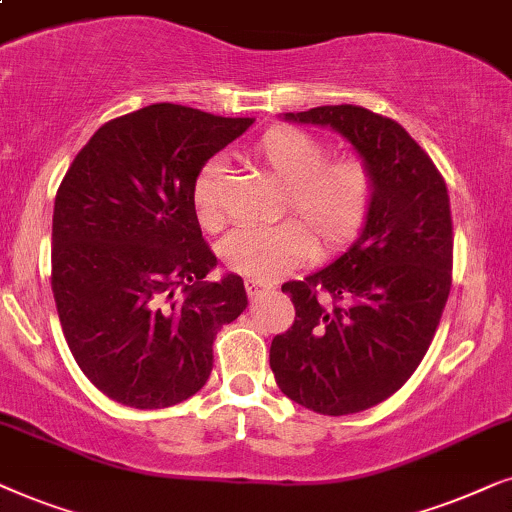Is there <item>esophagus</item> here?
<instances>
[{
	"label": "esophagus",
	"instance_id": "34e87169",
	"mask_svg": "<svg viewBox=\"0 0 512 512\" xmlns=\"http://www.w3.org/2000/svg\"><path fill=\"white\" fill-rule=\"evenodd\" d=\"M245 290H248L250 297H257V295H262L264 290H269V285L255 281V278H248V281H245Z\"/></svg>",
	"mask_w": 512,
	"mask_h": 512
}]
</instances>
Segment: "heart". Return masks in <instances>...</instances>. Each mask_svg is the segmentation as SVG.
Returning a JSON list of instances; mask_svg holds the SVG:
<instances>
[{
	"label": "heart",
	"instance_id": "1",
	"mask_svg": "<svg viewBox=\"0 0 512 512\" xmlns=\"http://www.w3.org/2000/svg\"><path fill=\"white\" fill-rule=\"evenodd\" d=\"M257 159L290 187V208L302 222L245 224L222 241V260L238 274L257 281H276L316 250L342 248L358 234L370 213L374 194L372 173L358 156L327 161V147L297 128H271L257 140ZM222 163L213 159L199 170L192 187V203L201 227L215 229L222 222L220 208ZM317 241H312V236Z\"/></svg>",
	"mask_w": 512,
	"mask_h": 512
}]
</instances>
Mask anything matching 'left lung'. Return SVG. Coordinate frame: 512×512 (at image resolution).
Wrapping results in <instances>:
<instances>
[{"label": "left lung", "instance_id": "1", "mask_svg": "<svg viewBox=\"0 0 512 512\" xmlns=\"http://www.w3.org/2000/svg\"><path fill=\"white\" fill-rule=\"evenodd\" d=\"M281 119L342 135L370 168L374 194L346 252L283 285L297 316L271 342L269 365L278 388L306 410L363 412L412 377L440 323L452 285L447 187L410 133L370 109L323 105Z\"/></svg>", "mask_w": 512, "mask_h": 512}]
</instances>
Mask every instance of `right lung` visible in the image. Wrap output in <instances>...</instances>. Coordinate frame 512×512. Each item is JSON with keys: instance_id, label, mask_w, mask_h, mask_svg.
<instances>
[{"instance_id": "obj_1", "label": "right lung", "mask_w": 512, "mask_h": 512, "mask_svg": "<svg viewBox=\"0 0 512 512\" xmlns=\"http://www.w3.org/2000/svg\"><path fill=\"white\" fill-rule=\"evenodd\" d=\"M252 124L170 102L142 107L100 126L58 189L60 325L81 372L121 405L161 410L201 391L217 330L248 306L238 274L206 281L217 257L192 187Z\"/></svg>"}]
</instances>
